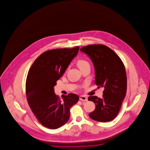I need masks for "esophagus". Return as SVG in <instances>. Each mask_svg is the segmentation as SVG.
Here are the masks:
<instances>
[{
  "label": "esophagus",
  "mask_w": 150,
  "mask_h": 150,
  "mask_svg": "<svg viewBox=\"0 0 150 150\" xmlns=\"http://www.w3.org/2000/svg\"><path fill=\"white\" fill-rule=\"evenodd\" d=\"M79 99H80L81 101H88L87 97L85 96H80Z\"/></svg>",
  "instance_id": "obj_1"
}]
</instances>
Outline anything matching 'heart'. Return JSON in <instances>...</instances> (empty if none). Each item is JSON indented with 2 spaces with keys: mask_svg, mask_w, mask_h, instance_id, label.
I'll return each mask as SVG.
<instances>
[{
  "mask_svg": "<svg viewBox=\"0 0 150 150\" xmlns=\"http://www.w3.org/2000/svg\"><path fill=\"white\" fill-rule=\"evenodd\" d=\"M77 65L79 69H81L89 65V63L87 61L83 60V59H80L77 62Z\"/></svg>",
  "mask_w": 150,
  "mask_h": 150,
  "instance_id": "1",
  "label": "heart"
}]
</instances>
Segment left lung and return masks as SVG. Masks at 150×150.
I'll list each match as a JSON object with an SVG mask.
<instances>
[{"label": "left lung", "instance_id": "obj_1", "mask_svg": "<svg viewBox=\"0 0 150 150\" xmlns=\"http://www.w3.org/2000/svg\"><path fill=\"white\" fill-rule=\"evenodd\" d=\"M81 51L88 56L95 68V84L103 87L102 98L89 96L88 101L95 104L90 117L99 122H108L115 118L125 98L127 78L123 63L111 49L102 45L84 46Z\"/></svg>", "mask_w": 150, "mask_h": 150}]
</instances>
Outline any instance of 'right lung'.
Instances as JSON below:
<instances>
[{
	"instance_id": "obj_1",
	"label": "right lung",
	"mask_w": 150,
	"mask_h": 150,
	"mask_svg": "<svg viewBox=\"0 0 150 150\" xmlns=\"http://www.w3.org/2000/svg\"><path fill=\"white\" fill-rule=\"evenodd\" d=\"M79 47L56 49L42 53L35 60L28 71L25 90L28 105L41 125L56 129L65 125L69 118V109L79 101L74 93L55 94L56 82L63 76Z\"/></svg>"
}]
</instances>
